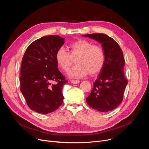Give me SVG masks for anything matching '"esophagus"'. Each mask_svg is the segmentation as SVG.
<instances>
[{
	"label": "esophagus",
	"instance_id": "esophagus-1",
	"mask_svg": "<svg viewBox=\"0 0 149 149\" xmlns=\"http://www.w3.org/2000/svg\"><path fill=\"white\" fill-rule=\"evenodd\" d=\"M80 81L79 80H71V83H72L73 84H78L79 83Z\"/></svg>",
	"mask_w": 149,
	"mask_h": 149
}]
</instances>
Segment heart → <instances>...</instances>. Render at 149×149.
<instances>
[{"label":"heart","instance_id":"obj_1","mask_svg":"<svg viewBox=\"0 0 149 149\" xmlns=\"http://www.w3.org/2000/svg\"><path fill=\"white\" fill-rule=\"evenodd\" d=\"M69 52L63 47L56 53V61L58 67L66 71L75 59L76 65L68 73L69 77L79 79L99 72L103 69L106 55L102 47L93 45L84 39L75 41L69 46Z\"/></svg>","mask_w":149,"mask_h":149}]
</instances>
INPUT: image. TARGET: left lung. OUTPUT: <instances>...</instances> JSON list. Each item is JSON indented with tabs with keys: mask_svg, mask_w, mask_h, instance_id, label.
<instances>
[{
	"mask_svg": "<svg viewBox=\"0 0 149 149\" xmlns=\"http://www.w3.org/2000/svg\"><path fill=\"white\" fill-rule=\"evenodd\" d=\"M101 44L106 55L103 69L93 83V89L86 98L88 104L98 111L107 112L113 110L122 103L127 84L123 69L125 61L119 45L105 34L83 35Z\"/></svg>",
	"mask_w": 149,
	"mask_h": 149,
	"instance_id": "left-lung-1",
	"label": "left lung"
}]
</instances>
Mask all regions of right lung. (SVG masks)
<instances>
[{"mask_svg":"<svg viewBox=\"0 0 149 149\" xmlns=\"http://www.w3.org/2000/svg\"><path fill=\"white\" fill-rule=\"evenodd\" d=\"M64 40L57 35L44 36L31 43L23 55L20 91L28 107L39 113L54 112L63 103L62 89L68 81L57 68L56 53Z\"/></svg>","mask_w":149,"mask_h":149,"instance_id":"add662e5","label":"right lung"}]
</instances>
